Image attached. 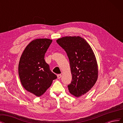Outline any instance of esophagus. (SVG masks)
<instances>
[{
    "label": "esophagus",
    "instance_id": "esophagus-1",
    "mask_svg": "<svg viewBox=\"0 0 123 123\" xmlns=\"http://www.w3.org/2000/svg\"><path fill=\"white\" fill-rule=\"evenodd\" d=\"M57 79H61V78L62 75H61V74H58V75H57Z\"/></svg>",
    "mask_w": 123,
    "mask_h": 123
}]
</instances>
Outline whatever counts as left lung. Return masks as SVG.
<instances>
[{"label": "left lung", "mask_w": 123, "mask_h": 123, "mask_svg": "<svg viewBox=\"0 0 123 123\" xmlns=\"http://www.w3.org/2000/svg\"><path fill=\"white\" fill-rule=\"evenodd\" d=\"M69 59L72 81L68 86L72 95L79 97L88 92L98 77L97 62L91 47L80 36H66L56 40Z\"/></svg>", "instance_id": "obj_1"}]
</instances>
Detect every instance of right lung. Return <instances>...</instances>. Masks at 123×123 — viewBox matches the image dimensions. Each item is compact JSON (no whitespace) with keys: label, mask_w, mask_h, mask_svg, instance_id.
Segmentation results:
<instances>
[{"label":"right lung","mask_w":123,"mask_h":123,"mask_svg":"<svg viewBox=\"0 0 123 123\" xmlns=\"http://www.w3.org/2000/svg\"><path fill=\"white\" fill-rule=\"evenodd\" d=\"M52 42L47 38L33 40L20 58L18 74L21 83L26 90L37 96L42 95L57 79L44 59Z\"/></svg>","instance_id":"add662e5"}]
</instances>
